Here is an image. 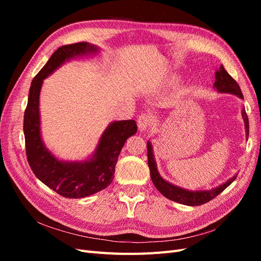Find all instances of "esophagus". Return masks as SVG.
Masks as SVG:
<instances>
[{"mask_svg":"<svg viewBox=\"0 0 261 261\" xmlns=\"http://www.w3.org/2000/svg\"><path fill=\"white\" fill-rule=\"evenodd\" d=\"M137 124H138L139 130L145 132V130H147V128L149 127L150 124H151V117H150L148 114H141L138 117Z\"/></svg>","mask_w":261,"mask_h":261,"instance_id":"1","label":"esophagus"}]
</instances>
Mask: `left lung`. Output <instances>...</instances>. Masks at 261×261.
I'll use <instances>...</instances> for the list:
<instances>
[{
    "label": "left lung",
    "instance_id": "left-lung-1",
    "mask_svg": "<svg viewBox=\"0 0 261 261\" xmlns=\"http://www.w3.org/2000/svg\"><path fill=\"white\" fill-rule=\"evenodd\" d=\"M215 78H216V82L213 84V88H215L218 92L234 94V96L239 97L240 99H244L239 84L236 83L230 75H228V73L222 65L219 67V69L216 70ZM242 116H243V121L245 125L246 139H248L249 123H248V117H247L246 111H245V108L242 109ZM147 150H148V165L150 169V176H151L152 183L154 184L155 188L163 196L167 197V198L178 203L186 204V206H200V204L210 201L219 194L222 193L227 186H230L235 180L236 176H238V174H235L233 177L228 178L226 181H224L223 184H221L215 188L191 191V189H186L180 186L172 184L169 180L164 179L160 175L159 171H158L156 161L154 159L153 147H152V144L150 143V140L147 141Z\"/></svg>",
    "mask_w": 261,
    "mask_h": 261
}]
</instances>
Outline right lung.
Wrapping results in <instances>:
<instances>
[{
	"mask_svg": "<svg viewBox=\"0 0 261 261\" xmlns=\"http://www.w3.org/2000/svg\"><path fill=\"white\" fill-rule=\"evenodd\" d=\"M99 51V46L88 42L61 46L35 76L29 89L23 116L28 163L35 175L44 185L66 198H85L111 184L118 155L125 141L137 133V124L133 120L110 123L102 133L92 154L83 161L61 160L43 143L39 109L43 80L65 62L88 55L91 57Z\"/></svg>",
	"mask_w": 261,
	"mask_h": 261,
	"instance_id": "obj_1",
	"label": "right lung"
}]
</instances>
